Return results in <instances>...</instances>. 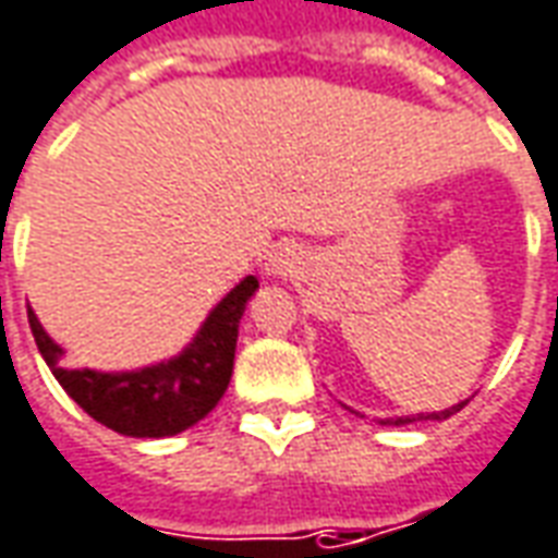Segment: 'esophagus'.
I'll use <instances>...</instances> for the list:
<instances>
[{
  "label": "esophagus",
  "instance_id": "34e87169",
  "mask_svg": "<svg viewBox=\"0 0 558 558\" xmlns=\"http://www.w3.org/2000/svg\"><path fill=\"white\" fill-rule=\"evenodd\" d=\"M302 266H305V263H302V253L295 251V247H278V251L268 256L266 271L271 278L287 280L292 278V275H299V268Z\"/></svg>",
  "mask_w": 558,
  "mask_h": 558
}]
</instances>
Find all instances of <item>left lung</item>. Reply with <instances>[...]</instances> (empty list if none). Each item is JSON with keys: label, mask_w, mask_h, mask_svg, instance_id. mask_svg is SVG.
Here are the masks:
<instances>
[{"label": "left lung", "mask_w": 558, "mask_h": 558, "mask_svg": "<svg viewBox=\"0 0 558 558\" xmlns=\"http://www.w3.org/2000/svg\"><path fill=\"white\" fill-rule=\"evenodd\" d=\"M469 401V399H465ZM465 401H459L453 408H444V411H432V414H411V416H389L384 423H392V426H408V423H416V420H447V416H453L456 411H462L465 408Z\"/></svg>", "instance_id": "left-lung-1"}]
</instances>
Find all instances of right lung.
I'll use <instances>...</instances> for the list:
<instances>
[{
    "label": "right lung",
    "instance_id": "1",
    "mask_svg": "<svg viewBox=\"0 0 558 558\" xmlns=\"http://www.w3.org/2000/svg\"><path fill=\"white\" fill-rule=\"evenodd\" d=\"M259 280L247 275L229 290L198 326L193 341L171 360L154 362L132 372H96L62 365V350L38 323L29 307L38 353L45 356L60 387L96 423L130 438H169L211 414L223 399L239 344V323Z\"/></svg>",
    "mask_w": 558,
    "mask_h": 558
}]
</instances>
